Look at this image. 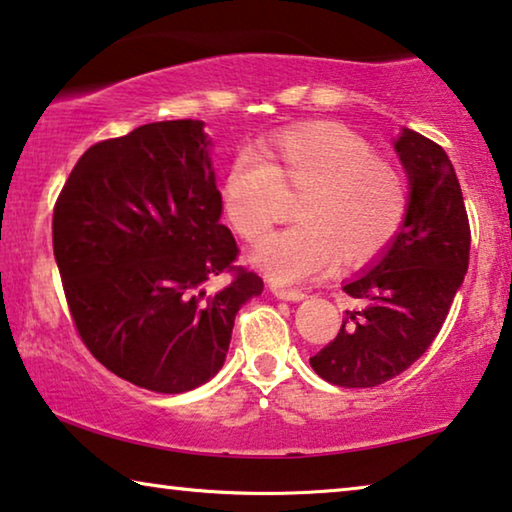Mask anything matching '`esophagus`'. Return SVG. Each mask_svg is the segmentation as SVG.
<instances>
[{"mask_svg":"<svg viewBox=\"0 0 512 512\" xmlns=\"http://www.w3.org/2000/svg\"><path fill=\"white\" fill-rule=\"evenodd\" d=\"M271 292L276 294L278 299H287V301H301L306 297V292L301 290H292V287H280L276 283H271Z\"/></svg>","mask_w":512,"mask_h":512,"instance_id":"esophagus-1","label":"esophagus"}]
</instances>
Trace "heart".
Returning <instances> with one entry per match:
<instances>
[{"instance_id":"heart-1","label":"heart","mask_w":512,"mask_h":512,"mask_svg":"<svg viewBox=\"0 0 512 512\" xmlns=\"http://www.w3.org/2000/svg\"><path fill=\"white\" fill-rule=\"evenodd\" d=\"M283 192H299L297 225L271 234L255 262L276 283L318 278L336 264H362L390 246L406 220L408 187L392 157L331 120L280 129L257 153L227 162L220 197L241 239H264L283 211Z\"/></svg>"}]
</instances>
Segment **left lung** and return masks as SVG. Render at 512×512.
<instances>
[{
	"instance_id": "left-lung-1",
	"label": "left lung",
	"mask_w": 512,
	"mask_h": 512,
	"mask_svg": "<svg viewBox=\"0 0 512 512\" xmlns=\"http://www.w3.org/2000/svg\"><path fill=\"white\" fill-rule=\"evenodd\" d=\"M394 148L410 178L406 220L383 259L343 287L359 308L345 311L334 341L311 357L313 371L338 387L383 385L417 362L469 269V215L445 150L413 129Z\"/></svg>"
}]
</instances>
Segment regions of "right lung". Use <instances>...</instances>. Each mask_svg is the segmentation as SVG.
Segmentation results:
<instances>
[{"label":"right lung","mask_w":512,"mask_h":512,"mask_svg":"<svg viewBox=\"0 0 512 512\" xmlns=\"http://www.w3.org/2000/svg\"><path fill=\"white\" fill-rule=\"evenodd\" d=\"M199 120H164L90 146L53 208L71 320L122 380L181 394L211 380L239 308L264 290L236 264ZM215 277L226 285L215 288Z\"/></svg>","instance_id":"1"}]
</instances>
